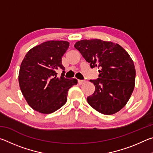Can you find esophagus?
<instances>
[{
	"label": "esophagus",
	"mask_w": 153,
	"mask_h": 153,
	"mask_svg": "<svg viewBox=\"0 0 153 153\" xmlns=\"http://www.w3.org/2000/svg\"><path fill=\"white\" fill-rule=\"evenodd\" d=\"M78 84H80V85H82V84H84L85 83V81L84 80H80V79H78Z\"/></svg>",
	"instance_id": "obj_1"
}]
</instances>
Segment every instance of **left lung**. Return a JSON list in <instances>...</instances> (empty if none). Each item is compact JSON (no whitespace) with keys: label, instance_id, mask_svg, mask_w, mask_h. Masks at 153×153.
Masks as SVG:
<instances>
[{"label":"left lung","instance_id":"obj_1","mask_svg":"<svg viewBox=\"0 0 153 153\" xmlns=\"http://www.w3.org/2000/svg\"><path fill=\"white\" fill-rule=\"evenodd\" d=\"M91 68L98 67L97 79L90 80L95 91L87 101L96 111L113 115L125 107L135 86L136 69L134 61L117 43L100 39L82 40L75 44Z\"/></svg>","mask_w":153,"mask_h":153}]
</instances>
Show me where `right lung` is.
Listing matches in <instances>:
<instances>
[{"label":"right lung","instance_id":"1","mask_svg":"<svg viewBox=\"0 0 153 153\" xmlns=\"http://www.w3.org/2000/svg\"><path fill=\"white\" fill-rule=\"evenodd\" d=\"M69 46L67 41H47L31 48L23 59L19 87L33 110L43 114L55 112L65 104L68 90L77 84L76 79L64 77L62 56ZM60 68L63 73L57 78L56 71Z\"/></svg>","mask_w":153,"mask_h":153}]
</instances>
